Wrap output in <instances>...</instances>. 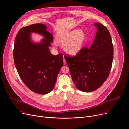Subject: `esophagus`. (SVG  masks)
<instances>
[{"mask_svg": "<svg viewBox=\"0 0 129 129\" xmlns=\"http://www.w3.org/2000/svg\"><path fill=\"white\" fill-rule=\"evenodd\" d=\"M63 61H64V65H66V60H65V58H64V56H63Z\"/></svg>", "mask_w": 129, "mask_h": 129, "instance_id": "34e87169", "label": "esophagus"}]
</instances>
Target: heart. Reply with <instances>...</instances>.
Wrapping results in <instances>:
<instances>
[{"instance_id":"1","label":"heart","mask_w":129,"mask_h":129,"mask_svg":"<svg viewBox=\"0 0 129 129\" xmlns=\"http://www.w3.org/2000/svg\"><path fill=\"white\" fill-rule=\"evenodd\" d=\"M85 39L86 34L84 31L75 29L57 39L54 44L63 46V49L66 53L75 55L81 50Z\"/></svg>"}]
</instances>
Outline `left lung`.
Returning <instances> with one entry per match:
<instances>
[{
  "mask_svg": "<svg viewBox=\"0 0 129 129\" xmlns=\"http://www.w3.org/2000/svg\"><path fill=\"white\" fill-rule=\"evenodd\" d=\"M95 39L89 48H82L74 56L64 57L76 87L84 92L97 89L107 79L113 60V45L108 29L100 23Z\"/></svg>",
  "mask_w": 129,
  "mask_h": 129,
  "instance_id": "1",
  "label": "left lung"
}]
</instances>
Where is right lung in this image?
I'll list each match as a JSON object with an SVG mask.
<instances>
[{
	"mask_svg": "<svg viewBox=\"0 0 129 129\" xmlns=\"http://www.w3.org/2000/svg\"><path fill=\"white\" fill-rule=\"evenodd\" d=\"M41 24L22 28L17 33L14 43L13 56L20 78L32 91L47 94L54 88L57 77L63 65V54L52 55L49 47L53 41L52 35ZM31 32L40 33L45 37L39 44L32 43Z\"/></svg>",
	"mask_w": 129,
	"mask_h": 129,
	"instance_id": "obj_1",
	"label": "right lung"
}]
</instances>
